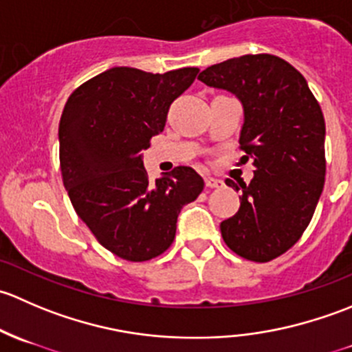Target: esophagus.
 <instances>
[{"instance_id": "obj_1", "label": "esophagus", "mask_w": 352, "mask_h": 352, "mask_svg": "<svg viewBox=\"0 0 352 352\" xmlns=\"http://www.w3.org/2000/svg\"><path fill=\"white\" fill-rule=\"evenodd\" d=\"M225 186V182L219 179H212V177H206V187L209 189H219V187Z\"/></svg>"}]
</instances>
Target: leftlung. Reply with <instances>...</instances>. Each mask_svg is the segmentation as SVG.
<instances>
[{
    "label": "left lung",
    "instance_id": "obj_1",
    "mask_svg": "<svg viewBox=\"0 0 352 352\" xmlns=\"http://www.w3.org/2000/svg\"><path fill=\"white\" fill-rule=\"evenodd\" d=\"M199 80L242 102L240 150L255 168L250 184H240L236 214L219 225L221 236L240 257L269 262L301 239L324 190V113L303 74L278 56L228 59ZM226 186L240 190L230 179Z\"/></svg>",
    "mask_w": 352,
    "mask_h": 352
}]
</instances>
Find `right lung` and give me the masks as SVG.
<instances>
[{
  "mask_svg": "<svg viewBox=\"0 0 352 352\" xmlns=\"http://www.w3.org/2000/svg\"><path fill=\"white\" fill-rule=\"evenodd\" d=\"M197 73L110 67L80 85L63 110L59 162L67 196L95 239L124 261L162 255L175 239L180 209L204 189L190 166L151 182L141 156Z\"/></svg>",
  "mask_w": 352,
  "mask_h": 352,
  "instance_id": "right-lung-1",
  "label": "right lung"
}]
</instances>
